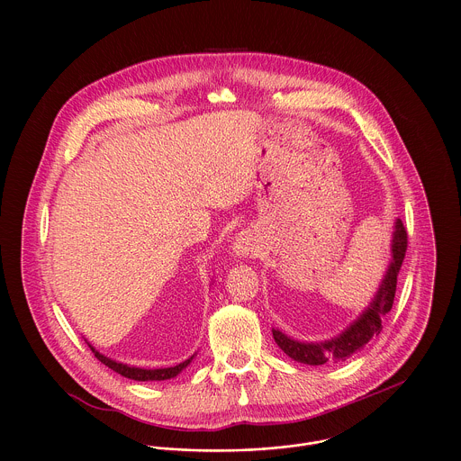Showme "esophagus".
Masks as SVG:
<instances>
[{
  "instance_id": "esophagus-1",
  "label": "esophagus",
  "mask_w": 461,
  "mask_h": 461,
  "mask_svg": "<svg viewBox=\"0 0 461 461\" xmlns=\"http://www.w3.org/2000/svg\"><path fill=\"white\" fill-rule=\"evenodd\" d=\"M259 249V238L254 230H241L234 241V254L238 258H249Z\"/></svg>"
}]
</instances>
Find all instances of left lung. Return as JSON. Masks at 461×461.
Returning a JSON list of instances; mask_svg holds the SVG:
<instances>
[{
  "label": "left lung",
  "instance_id": "obj_1",
  "mask_svg": "<svg viewBox=\"0 0 461 461\" xmlns=\"http://www.w3.org/2000/svg\"><path fill=\"white\" fill-rule=\"evenodd\" d=\"M408 234L401 220H395L393 236V259L382 280V285L371 302V305L360 314L353 325H349L340 335L325 342H300L280 330H273V339L278 348L296 362L309 366H323L327 362H342L353 353L360 351L375 335L382 331V320L391 312L394 303L397 273L406 254Z\"/></svg>",
  "mask_w": 461,
  "mask_h": 461
}]
</instances>
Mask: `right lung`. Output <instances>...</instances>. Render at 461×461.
<instances>
[{
  "label": "right lung",
  "mask_w": 461,
  "mask_h": 461,
  "mask_svg": "<svg viewBox=\"0 0 461 461\" xmlns=\"http://www.w3.org/2000/svg\"><path fill=\"white\" fill-rule=\"evenodd\" d=\"M90 346V344H88ZM92 353L95 355V358L99 362H103L104 366H108L110 369H113L115 373L130 378V380H136V382H161V380H170V378H176L185 367H188V364L194 360V357H190L188 360L174 366V367H165V369H140V367H131L128 364H121V362H115L104 355H101L94 346H90Z\"/></svg>",
  "instance_id": "1"
}]
</instances>
